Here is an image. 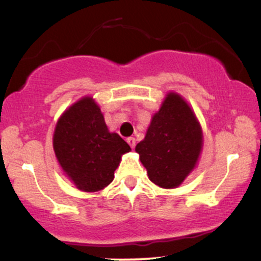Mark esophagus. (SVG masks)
Returning <instances> with one entry per match:
<instances>
[{"label":"esophagus","instance_id":"esophagus-1","mask_svg":"<svg viewBox=\"0 0 261 261\" xmlns=\"http://www.w3.org/2000/svg\"><path fill=\"white\" fill-rule=\"evenodd\" d=\"M127 143H128V146H130L134 149L135 146H136V140H135L134 137H128L127 138Z\"/></svg>","mask_w":261,"mask_h":261}]
</instances>
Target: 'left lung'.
<instances>
[{
	"instance_id": "1",
	"label": "left lung",
	"mask_w": 261,
	"mask_h": 261,
	"mask_svg": "<svg viewBox=\"0 0 261 261\" xmlns=\"http://www.w3.org/2000/svg\"><path fill=\"white\" fill-rule=\"evenodd\" d=\"M201 148L202 130L193 110L182 96L170 92L135 150L151 182L172 189L194 170Z\"/></svg>"
}]
</instances>
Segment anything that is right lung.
I'll use <instances>...</instances> for the list:
<instances>
[{"label":"right lung","instance_id":"add662e5","mask_svg":"<svg viewBox=\"0 0 261 261\" xmlns=\"http://www.w3.org/2000/svg\"><path fill=\"white\" fill-rule=\"evenodd\" d=\"M55 155L79 190L94 193L114 178L121 155L131 150L115 133H110L100 107L83 97L64 112L53 136Z\"/></svg>","mask_w":261,"mask_h":261}]
</instances>
